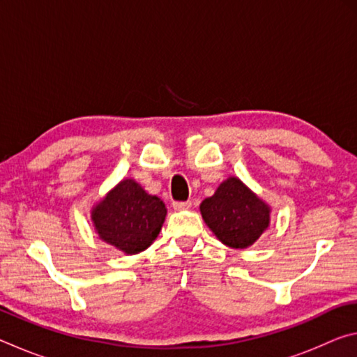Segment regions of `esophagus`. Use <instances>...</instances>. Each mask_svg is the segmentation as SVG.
<instances>
[{
	"label": "esophagus",
	"instance_id": "34e87169",
	"mask_svg": "<svg viewBox=\"0 0 357 357\" xmlns=\"http://www.w3.org/2000/svg\"><path fill=\"white\" fill-rule=\"evenodd\" d=\"M173 208L176 211H183V209H189L192 208V202H174Z\"/></svg>",
	"mask_w": 357,
	"mask_h": 357
}]
</instances>
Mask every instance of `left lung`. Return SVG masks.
<instances>
[{
	"instance_id": "obj_1",
	"label": "left lung",
	"mask_w": 357,
	"mask_h": 357,
	"mask_svg": "<svg viewBox=\"0 0 357 357\" xmlns=\"http://www.w3.org/2000/svg\"><path fill=\"white\" fill-rule=\"evenodd\" d=\"M203 220L219 241L233 249H245L269 225V208L238 178H228L213 197L200 204Z\"/></svg>"
}]
</instances>
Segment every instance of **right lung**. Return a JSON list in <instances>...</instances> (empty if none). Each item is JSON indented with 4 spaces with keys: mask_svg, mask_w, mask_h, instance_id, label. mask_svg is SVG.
I'll use <instances>...</instances> for the list:
<instances>
[{
    "mask_svg": "<svg viewBox=\"0 0 357 357\" xmlns=\"http://www.w3.org/2000/svg\"><path fill=\"white\" fill-rule=\"evenodd\" d=\"M164 202L148 195L135 181L124 179L93 211V222L105 243L126 253L151 245L165 220Z\"/></svg>",
    "mask_w": 357,
    "mask_h": 357,
    "instance_id": "obj_1",
    "label": "right lung"
}]
</instances>
